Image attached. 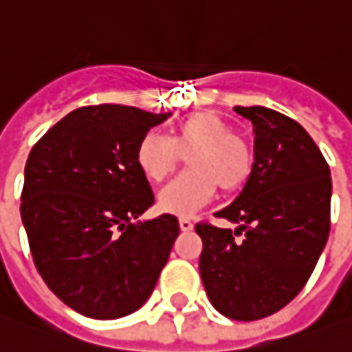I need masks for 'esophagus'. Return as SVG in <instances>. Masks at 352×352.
Segmentation results:
<instances>
[{
    "mask_svg": "<svg viewBox=\"0 0 352 352\" xmlns=\"http://www.w3.org/2000/svg\"><path fill=\"white\" fill-rule=\"evenodd\" d=\"M180 230L182 232H191L193 230V222L190 218H180Z\"/></svg>",
    "mask_w": 352,
    "mask_h": 352,
    "instance_id": "obj_1",
    "label": "esophagus"
}]
</instances>
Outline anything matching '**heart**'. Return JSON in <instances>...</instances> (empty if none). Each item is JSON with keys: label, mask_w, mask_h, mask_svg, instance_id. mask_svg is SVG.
Here are the masks:
<instances>
[{"label": "heart", "mask_w": 352, "mask_h": 352, "mask_svg": "<svg viewBox=\"0 0 352 352\" xmlns=\"http://www.w3.org/2000/svg\"><path fill=\"white\" fill-rule=\"evenodd\" d=\"M186 159L188 174L159 191V208L176 217H190L212 199L217 188L237 193L254 168L249 140L212 111H197L172 126L170 138L145 134L135 145V164L149 182H162Z\"/></svg>", "instance_id": "heart-1"}]
</instances>
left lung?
<instances>
[{
    "mask_svg": "<svg viewBox=\"0 0 352 352\" xmlns=\"http://www.w3.org/2000/svg\"><path fill=\"white\" fill-rule=\"evenodd\" d=\"M254 126V168L243 191L217 212L239 224H195L199 272L212 307L232 320L270 316L293 301L329 236V166L307 130L266 107H234Z\"/></svg>",
    "mask_w": 352,
    "mask_h": 352,
    "instance_id": "left-lung-1",
    "label": "left lung"
}]
</instances>
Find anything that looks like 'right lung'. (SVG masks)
<instances>
[{"mask_svg":"<svg viewBox=\"0 0 352 352\" xmlns=\"http://www.w3.org/2000/svg\"><path fill=\"white\" fill-rule=\"evenodd\" d=\"M138 107H80L36 142L24 166L21 217L38 272L84 316L113 320L144 305L180 234L153 207L135 145L166 120Z\"/></svg>","mask_w":352,"mask_h":352,"instance_id":"right-lung-1","label":"right lung"}]
</instances>
